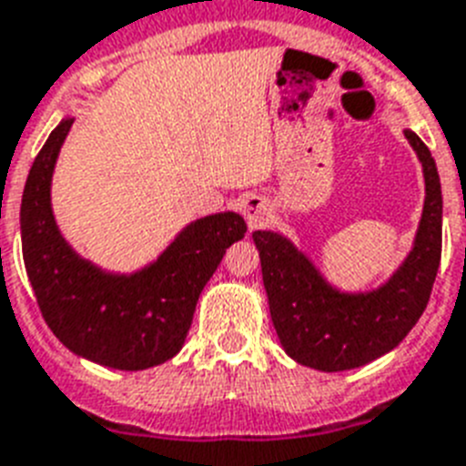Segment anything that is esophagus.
Masks as SVG:
<instances>
[{
	"instance_id": "obj_1",
	"label": "esophagus",
	"mask_w": 466,
	"mask_h": 466,
	"mask_svg": "<svg viewBox=\"0 0 466 466\" xmlns=\"http://www.w3.org/2000/svg\"><path fill=\"white\" fill-rule=\"evenodd\" d=\"M242 214H245V221H248L249 230L261 228L271 221V205L266 202V198L261 195H248L242 200Z\"/></svg>"
}]
</instances>
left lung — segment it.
I'll list each match as a JSON object with an SVG mask.
<instances>
[{"label":"left lung","mask_w":466,"mask_h":466,"mask_svg":"<svg viewBox=\"0 0 466 466\" xmlns=\"http://www.w3.org/2000/svg\"><path fill=\"white\" fill-rule=\"evenodd\" d=\"M403 137L422 162L424 207L410 252L372 289H339L311 257L278 230H254L273 328L292 360L320 372L372 363L396 349L427 309L441 264L443 198L431 153L415 131Z\"/></svg>","instance_id":"8db88e82"}]
</instances>
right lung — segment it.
Masks as SVG:
<instances>
[{
  "label": "right lung",
  "instance_id": "obj_1",
  "mask_svg": "<svg viewBox=\"0 0 466 466\" xmlns=\"http://www.w3.org/2000/svg\"><path fill=\"white\" fill-rule=\"evenodd\" d=\"M75 117L49 134L21 202L23 261L39 311L63 347L113 370H146L184 347L195 304L226 249L248 233L238 212L195 218L157 259L131 273L106 271L63 238L51 207L56 160Z\"/></svg>",
  "mask_w": 466,
  "mask_h": 466
}]
</instances>
